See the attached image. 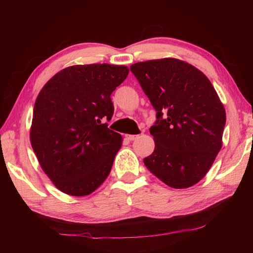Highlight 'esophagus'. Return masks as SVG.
Segmentation results:
<instances>
[{
	"label": "esophagus",
	"mask_w": 253,
	"mask_h": 253,
	"mask_svg": "<svg viewBox=\"0 0 253 253\" xmlns=\"http://www.w3.org/2000/svg\"><path fill=\"white\" fill-rule=\"evenodd\" d=\"M139 135H126V138L128 140H135L136 138H138Z\"/></svg>",
	"instance_id": "esophagus-1"
}]
</instances>
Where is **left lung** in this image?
<instances>
[{"label":"left lung","instance_id":"8db88e82","mask_svg":"<svg viewBox=\"0 0 253 253\" xmlns=\"http://www.w3.org/2000/svg\"><path fill=\"white\" fill-rule=\"evenodd\" d=\"M130 71L156 110L155 149L144 164L174 188L200 182L222 147L225 109L202 71L182 60L137 62Z\"/></svg>","mask_w":253,"mask_h":253}]
</instances>
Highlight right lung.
Returning a JSON list of instances; mask_svg holds the SVG:
<instances>
[{
    "label": "right lung",
    "mask_w": 253,
    "mask_h": 253,
    "mask_svg": "<svg viewBox=\"0 0 253 253\" xmlns=\"http://www.w3.org/2000/svg\"><path fill=\"white\" fill-rule=\"evenodd\" d=\"M126 66H71L41 89L30 140L41 169L68 195L84 196L108 176L123 138L108 128L110 95L128 76Z\"/></svg>",
    "instance_id": "1"
}]
</instances>
